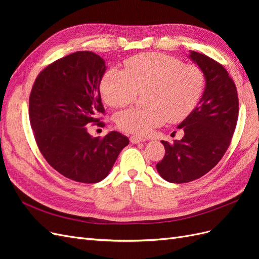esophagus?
<instances>
[{
	"label": "esophagus",
	"instance_id": "obj_1",
	"mask_svg": "<svg viewBox=\"0 0 259 259\" xmlns=\"http://www.w3.org/2000/svg\"><path fill=\"white\" fill-rule=\"evenodd\" d=\"M145 138H142V137H137V136H131L130 137V142L132 144H139V143H143L145 142Z\"/></svg>",
	"mask_w": 259,
	"mask_h": 259
}]
</instances>
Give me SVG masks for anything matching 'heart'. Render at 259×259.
I'll return each mask as SVG.
<instances>
[{
  "mask_svg": "<svg viewBox=\"0 0 259 259\" xmlns=\"http://www.w3.org/2000/svg\"><path fill=\"white\" fill-rule=\"evenodd\" d=\"M125 69L111 68L100 82L105 103L113 108L131 104L138 92L145 108L132 107L115 114L119 128L147 135L166 120L183 121L197 107L205 86V74L194 65H185L160 53L140 54L125 62Z\"/></svg>",
  "mask_w": 259,
  "mask_h": 259,
  "instance_id": "1",
  "label": "heart"
}]
</instances>
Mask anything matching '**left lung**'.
I'll list each match as a JSON object with an SVG mask.
<instances>
[{"label":"left lung","instance_id":"1","mask_svg":"<svg viewBox=\"0 0 259 259\" xmlns=\"http://www.w3.org/2000/svg\"><path fill=\"white\" fill-rule=\"evenodd\" d=\"M189 57L205 74V90L193 111L178 125L185 135L173 144L162 142L165 155L156 164L162 178L184 184L205 175L228 149L239 115L236 84L227 70L204 54Z\"/></svg>","mask_w":259,"mask_h":259}]
</instances>
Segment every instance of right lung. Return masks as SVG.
Returning a JSON list of instances; mask_svg holds the SVG:
<instances>
[{
  "mask_svg": "<svg viewBox=\"0 0 259 259\" xmlns=\"http://www.w3.org/2000/svg\"><path fill=\"white\" fill-rule=\"evenodd\" d=\"M106 71L97 54L80 51L52 62L38 73L29 98V119L44 159L77 183L106 178L130 140L119 132L92 137L90 124L105 125L99 85Z\"/></svg>",
  "mask_w": 259,
  "mask_h": 259,
  "instance_id": "1",
  "label": "right lung"
}]
</instances>
